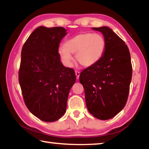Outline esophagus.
Instances as JSON below:
<instances>
[{"instance_id":"1","label":"esophagus","mask_w":149,"mask_h":149,"mask_svg":"<svg viewBox=\"0 0 149 149\" xmlns=\"http://www.w3.org/2000/svg\"><path fill=\"white\" fill-rule=\"evenodd\" d=\"M75 75H76V78L77 79H78L79 78V75H80V72L79 71H75Z\"/></svg>"}]
</instances>
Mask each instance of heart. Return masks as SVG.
I'll use <instances>...</instances> for the list:
<instances>
[{
	"label": "heart",
	"mask_w": 149,
	"mask_h": 149,
	"mask_svg": "<svg viewBox=\"0 0 149 149\" xmlns=\"http://www.w3.org/2000/svg\"><path fill=\"white\" fill-rule=\"evenodd\" d=\"M106 48L104 37L99 33H81L65 41L58 54L66 66H71L72 56L81 66L88 68L95 65L102 57Z\"/></svg>",
	"instance_id": "heart-1"
}]
</instances>
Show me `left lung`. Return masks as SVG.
I'll return each instance as SVG.
<instances>
[{"mask_svg":"<svg viewBox=\"0 0 149 149\" xmlns=\"http://www.w3.org/2000/svg\"><path fill=\"white\" fill-rule=\"evenodd\" d=\"M92 29L101 32L104 36V53L95 65L83 70L79 81L84 88L89 112L98 119L107 120L125 107L132 81V65L127 46L110 27Z\"/></svg>","mask_w":149,"mask_h":149,"instance_id":"1","label":"left lung"}]
</instances>
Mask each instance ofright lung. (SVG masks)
<instances>
[{
  "label": "right lung",
  "mask_w": 149,
  "mask_h": 149,
  "mask_svg": "<svg viewBox=\"0 0 149 149\" xmlns=\"http://www.w3.org/2000/svg\"><path fill=\"white\" fill-rule=\"evenodd\" d=\"M62 27L39 26L22 47L19 83L25 104L35 116L46 122L60 119L66 111L75 72L60 61L58 47L67 35Z\"/></svg>",
  "instance_id": "1"
}]
</instances>
